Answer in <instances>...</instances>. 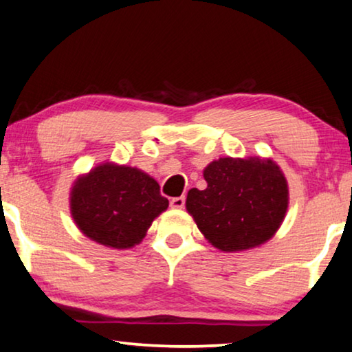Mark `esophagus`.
<instances>
[{
	"instance_id": "34e87169",
	"label": "esophagus",
	"mask_w": 352,
	"mask_h": 352,
	"mask_svg": "<svg viewBox=\"0 0 352 352\" xmlns=\"http://www.w3.org/2000/svg\"><path fill=\"white\" fill-rule=\"evenodd\" d=\"M170 207L172 208H183L185 207V197L180 196V197H174L170 201Z\"/></svg>"
}]
</instances>
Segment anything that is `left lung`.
Segmentation results:
<instances>
[{
	"mask_svg": "<svg viewBox=\"0 0 352 352\" xmlns=\"http://www.w3.org/2000/svg\"><path fill=\"white\" fill-rule=\"evenodd\" d=\"M206 190L188 191L186 210L214 248L235 253L274 237L286 217L289 190L272 160L219 158L204 169Z\"/></svg>",
	"mask_w": 352,
	"mask_h": 352,
	"instance_id": "left-lung-1",
	"label": "left lung"
}]
</instances>
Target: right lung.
I'll return each mask as SVG.
<instances>
[{
  "instance_id": "obj_1",
  "label": "right lung",
  "mask_w": 352,
  "mask_h": 352,
  "mask_svg": "<svg viewBox=\"0 0 352 352\" xmlns=\"http://www.w3.org/2000/svg\"><path fill=\"white\" fill-rule=\"evenodd\" d=\"M169 207L155 178L140 169L102 162L71 188V214L88 239L115 250L142 242L153 219Z\"/></svg>"
}]
</instances>
